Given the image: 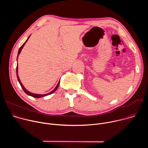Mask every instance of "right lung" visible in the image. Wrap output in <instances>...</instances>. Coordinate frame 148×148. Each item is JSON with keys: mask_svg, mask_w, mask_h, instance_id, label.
Segmentation results:
<instances>
[{"mask_svg": "<svg viewBox=\"0 0 148 148\" xmlns=\"http://www.w3.org/2000/svg\"><path fill=\"white\" fill-rule=\"evenodd\" d=\"M29 37H30V36L28 37V38L27 39V40L25 42V43L23 44V45L21 46L20 47V49H19V50H18V54H17V58H18V55H19V54L20 53V52H21V51H22V49H23V47H24V46H25V45L26 44V43L27 42V41L28 40V39L29 38ZM16 75H17V80H18V82H19V84H20V86H21V87H22V89L23 90V91H25V92L26 93V94H27V95H30V96H32V97H34V98H41V97H45V96H47V95H50V94H52V93H53L57 89V88L58 87V86H59V84H60V81H59V82H58V83L57 84V86L56 87V88L52 91H51L50 92H49V93H48V94H33V93H32V92H29V91H27L25 88V87L23 86V84H22V82H21V81H20V79H19V77H18V67H17H17H16Z\"/></svg>", "mask_w": 148, "mask_h": 148, "instance_id": "obj_1", "label": "right lung"}]
</instances>
